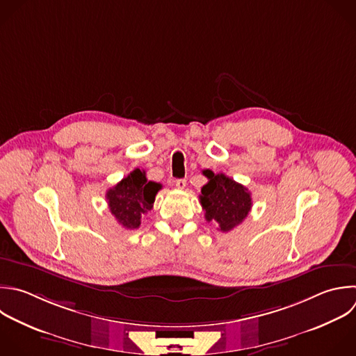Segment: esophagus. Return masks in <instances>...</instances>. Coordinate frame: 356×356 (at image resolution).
<instances>
[{
  "mask_svg": "<svg viewBox=\"0 0 356 356\" xmlns=\"http://www.w3.org/2000/svg\"><path fill=\"white\" fill-rule=\"evenodd\" d=\"M175 186H177L178 189H184V188L186 186V179H184V178L177 179V181H175Z\"/></svg>",
  "mask_w": 356,
  "mask_h": 356,
  "instance_id": "1",
  "label": "esophagus"
}]
</instances>
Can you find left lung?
Masks as SVG:
<instances>
[{
    "instance_id": "left-lung-1",
    "label": "left lung",
    "mask_w": 356,
    "mask_h": 356,
    "mask_svg": "<svg viewBox=\"0 0 356 356\" xmlns=\"http://www.w3.org/2000/svg\"><path fill=\"white\" fill-rule=\"evenodd\" d=\"M209 182L202 188L200 204L207 221H217L218 229L228 232L239 225L252 209V197L248 188L224 174L203 171Z\"/></svg>"
}]
</instances>
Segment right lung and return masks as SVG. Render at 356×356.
Masks as SVG:
<instances>
[{"instance_id": "add662e5", "label": "right lung", "mask_w": 356, "mask_h": 356, "mask_svg": "<svg viewBox=\"0 0 356 356\" xmlns=\"http://www.w3.org/2000/svg\"><path fill=\"white\" fill-rule=\"evenodd\" d=\"M161 184L147 181L146 172L139 168L107 191L106 199L111 214L127 229L140 225V218L153 209V203Z\"/></svg>"}]
</instances>
